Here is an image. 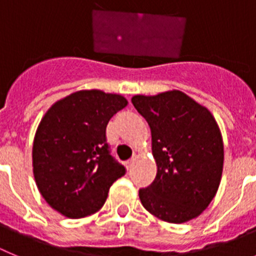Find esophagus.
<instances>
[{
	"instance_id": "obj_1",
	"label": "esophagus",
	"mask_w": 256,
	"mask_h": 256,
	"mask_svg": "<svg viewBox=\"0 0 256 256\" xmlns=\"http://www.w3.org/2000/svg\"><path fill=\"white\" fill-rule=\"evenodd\" d=\"M134 162H135V160H128V162H126V168H128V170H130V168L134 166Z\"/></svg>"
}]
</instances>
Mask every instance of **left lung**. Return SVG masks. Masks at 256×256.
I'll return each mask as SVG.
<instances>
[{
  "label": "left lung",
  "instance_id": "8db88e82",
  "mask_svg": "<svg viewBox=\"0 0 256 256\" xmlns=\"http://www.w3.org/2000/svg\"><path fill=\"white\" fill-rule=\"evenodd\" d=\"M134 107L146 120L156 163L153 182L139 190L149 213L168 223L199 217L220 188L223 142L213 114L180 90L134 96Z\"/></svg>",
  "mask_w": 256,
  "mask_h": 256
}]
</instances>
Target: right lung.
<instances>
[{"label": "right lung", "mask_w": 256, "mask_h": 256, "mask_svg": "<svg viewBox=\"0 0 256 256\" xmlns=\"http://www.w3.org/2000/svg\"><path fill=\"white\" fill-rule=\"evenodd\" d=\"M128 106L120 94L79 90L46 112L33 142L39 192L54 210L82 218L100 210L125 167L110 153L106 128Z\"/></svg>", "instance_id": "1"}]
</instances>
